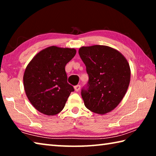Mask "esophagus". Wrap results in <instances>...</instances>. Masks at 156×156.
Here are the masks:
<instances>
[{
  "instance_id": "obj_1",
  "label": "esophagus",
  "mask_w": 156,
  "mask_h": 156,
  "mask_svg": "<svg viewBox=\"0 0 156 156\" xmlns=\"http://www.w3.org/2000/svg\"><path fill=\"white\" fill-rule=\"evenodd\" d=\"M80 85H79V84L74 87V89L76 91H78L79 90H80Z\"/></svg>"
}]
</instances>
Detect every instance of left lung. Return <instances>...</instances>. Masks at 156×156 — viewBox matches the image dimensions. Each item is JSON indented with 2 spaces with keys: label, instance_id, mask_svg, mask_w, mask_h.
<instances>
[{
  "label": "left lung",
  "instance_id": "obj_1",
  "mask_svg": "<svg viewBox=\"0 0 156 156\" xmlns=\"http://www.w3.org/2000/svg\"><path fill=\"white\" fill-rule=\"evenodd\" d=\"M78 53L89 75V87L81 92L84 105L98 114L112 112L123 99L130 83L127 60L106 45L82 47Z\"/></svg>",
  "mask_w": 156,
  "mask_h": 156
}]
</instances>
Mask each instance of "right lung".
Returning <instances> with one entry per match:
<instances>
[{
  "mask_svg": "<svg viewBox=\"0 0 156 156\" xmlns=\"http://www.w3.org/2000/svg\"><path fill=\"white\" fill-rule=\"evenodd\" d=\"M76 54L74 48L51 46L31 59L23 75L25 94L34 107L47 115L63 109L73 87L67 83L65 65Z\"/></svg>",
  "mask_w": 156,
  "mask_h": 156,
  "instance_id": "obj_1",
  "label": "right lung"
}]
</instances>
